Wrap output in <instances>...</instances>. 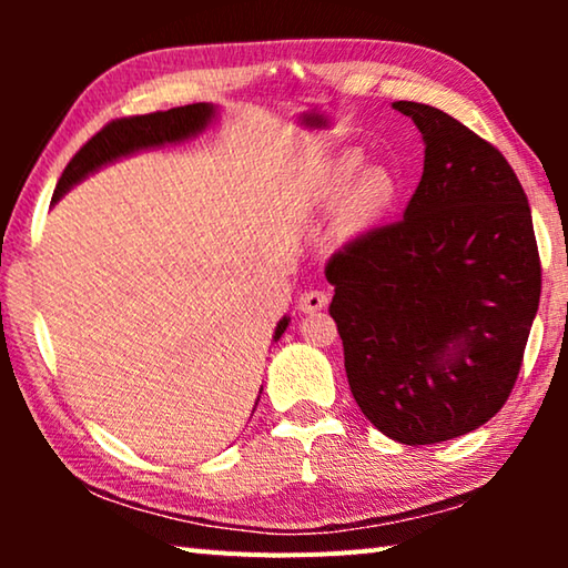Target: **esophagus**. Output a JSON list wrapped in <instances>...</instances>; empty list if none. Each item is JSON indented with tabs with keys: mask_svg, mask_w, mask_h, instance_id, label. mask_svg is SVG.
<instances>
[{
	"mask_svg": "<svg viewBox=\"0 0 568 568\" xmlns=\"http://www.w3.org/2000/svg\"><path fill=\"white\" fill-rule=\"evenodd\" d=\"M328 293L325 291H305L301 297H297V307H301L303 313H315V311H323L325 305H328Z\"/></svg>",
	"mask_w": 568,
	"mask_h": 568,
	"instance_id": "1",
	"label": "esophagus"
}]
</instances>
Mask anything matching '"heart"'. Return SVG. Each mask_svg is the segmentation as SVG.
I'll use <instances>...</instances> for the list:
<instances>
[{
	"instance_id": "obj_1",
	"label": "heart",
	"mask_w": 568,
	"mask_h": 568,
	"mask_svg": "<svg viewBox=\"0 0 568 568\" xmlns=\"http://www.w3.org/2000/svg\"><path fill=\"white\" fill-rule=\"evenodd\" d=\"M363 160L358 152H341L338 158L318 170L313 180V197L323 205H333L343 197V223L351 227H363L376 223L386 213L396 197V182L386 170L371 168L361 171Z\"/></svg>"
}]
</instances>
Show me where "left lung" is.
Masks as SVG:
<instances>
[{
    "mask_svg": "<svg viewBox=\"0 0 568 568\" xmlns=\"http://www.w3.org/2000/svg\"><path fill=\"white\" fill-rule=\"evenodd\" d=\"M423 134L403 220L335 253L345 373L363 416L406 446L470 434L504 408L541 297L531 207L491 142L444 110L393 102Z\"/></svg>",
    "mask_w": 568,
    "mask_h": 568,
    "instance_id": "1",
    "label": "left lung"
}]
</instances>
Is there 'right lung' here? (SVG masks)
Listing matches in <instances>:
<instances>
[{
	"label": "right lung",
	"instance_id": "add662e5",
	"mask_svg": "<svg viewBox=\"0 0 568 568\" xmlns=\"http://www.w3.org/2000/svg\"><path fill=\"white\" fill-rule=\"evenodd\" d=\"M215 118V108L207 102L185 104V108H172L168 112H152V114H134V118L112 120L110 124L94 134L92 140L84 142L80 152L70 160L64 168L60 182H57L52 203H57L67 190L77 185L82 178H88L108 162L118 160L122 155H130L134 150L142 148H158L165 142L185 140L190 134H197L207 128V122ZM287 321L283 318L277 323L273 338L277 341L287 328Z\"/></svg>",
	"mask_w": 568,
	"mask_h": 568
}]
</instances>
